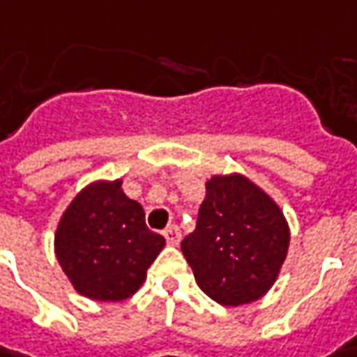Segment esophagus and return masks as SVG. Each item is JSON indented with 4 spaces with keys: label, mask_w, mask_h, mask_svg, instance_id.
Masks as SVG:
<instances>
[{
    "label": "esophagus",
    "mask_w": 357,
    "mask_h": 357,
    "mask_svg": "<svg viewBox=\"0 0 357 357\" xmlns=\"http://www.w3.org/2000/svg\"><path fill=\"white\" fill-rule=\"evenodd\" d=\"M164 237H166L167 245L176 247V245H179V241H181V231L176 225H172V227H167L164 231Z\"/></svg>",
    "instance_id": "34e87169"
}]
</instances>
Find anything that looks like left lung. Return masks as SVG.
<instances>
[{
    "instance_id": "8db88e82",
    "label": "left lung",
    "mask_w": 357,
    "mask_h": 357,
    "mask_svg": "<svg viewBox=\"0 0 357 357\" xmlns=\"http://www.w3.org/2000/svg\"><path fill=\"white\" fill-rule=\"evenodd\" d=\"M290 245L278 203L245 174L205 181L195 231L181 241L199 289L223 306L263 298L277 282Z\"/></svg>"
}]
</instances>
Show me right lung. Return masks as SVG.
I'll list each match as a JSON object with an SVG mask.
<instances>
[{
    "label": "right lung",
    "mask_w": 357,
    "mask_h": 357,
    "mask_svg": "<svg viewBox=\"0 0 357 357\" xmlns=\"http://www.w3.org/2000/svg\"><path fill=\"white\" fill-rule=\"evenodd\" d=\"M166 247L122 179H96L73 197L55 231V257L73 289L98 302L130 298Z\"/></svg>",
    "instance_id": "add662e5"
}]
</instances>
